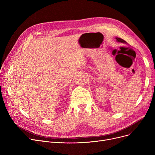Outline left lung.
Segmentation results:
<instances>
[{
  "instance_id": "1",
  "label": "left lung",
  "mask_w": 155,
  "mask_h": 155,
  "mask_svg": "<svg viewBox=\"0 0 155 155\" xmlns=\"http://www.w3.org/2000/svg\"><path fill=\"white\" fill-rule=\"evenodd\" d=\"M116 39H117V41L118 42H121V43H126L125 41H124V39H121V38H116Z\"/></svg>"
}]
</instances>
